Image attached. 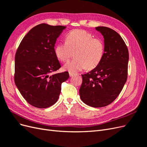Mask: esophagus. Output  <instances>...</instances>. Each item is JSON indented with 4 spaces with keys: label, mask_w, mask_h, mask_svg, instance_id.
Instances as JSON below:
<instances>
[{
    "label": "esophagus",
    "mask_w": 147,
    "mask_h": 147,
    "mask_svg": "<svg viewBox=\"0 0 147 147\" xmlns=\"http://www.w3.org/2000/svg\"><path fill=\"white\" fill-rule=\"evenodd\" d=\"M74 75H75V74H73V73H70V72H69V76H70V77H72Z\"/></svg>",
    "instance_id": "esophagus-1"
}]
</instances>
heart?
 <instances>
[{
  "mask_svg": "<svg viewBox=\"0 0 147 147\" xmlns=\"http://www.w3.org/2000/svg\"><path fill=\"white\" fill-rule=\"evenodd\" d=\"M105 44L100 38L93 37L88 31L76 29L67 35L65 42H59L55 47V54L62 62L68 61L73 56L75 58L67 63L64 69L75 74L85 68H96L103 59Z\"/></svg>",
  "mask_w": 147,
  "mask_h": 147,
  "instance_id": "obj_1",
  "label": "heart"
}]
</instances>
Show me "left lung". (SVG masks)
Wrapping results in <instances>:
<instances>
[{"label": "left lung", "mask_w": 147, "mask_h": 147, "mask_svg": "<svg viewBox=\"0 0 147 147\" xmlns=\"http://www.w3.org/2000/svg\"><path fill=\"white\" fill-rule=\"evenodd\" d=\"M96 29L104 38V56L96 68L82 75L79 93L84 104L97 108L112 103L123 90L127 78L129 52L116 31L104 26Z\"/></svg>", "instance_id": "obj_1"}]
</instances>
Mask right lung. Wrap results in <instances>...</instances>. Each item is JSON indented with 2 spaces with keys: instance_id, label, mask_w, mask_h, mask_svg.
<instances>
[{
  "instance_id": "obj_1",
  "label": "right lung",
  "mask_w": 147,
  "mask_h": 147,
  "mask_svg": "<svg viewBox=\"0 0 147 147\" xmlns=\"http://www.w3.org/2000/svg\"><path fill=\"white\" fill-rule=\"evenodd\" d=\"M65 28L42 23L31 29L21 42L15 55V82L29 104L47 108L59 99L61 84L69 72L52 74L61 68L55 54L57 38Z\"/></svg>"
}]
</instances>
